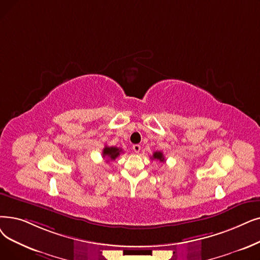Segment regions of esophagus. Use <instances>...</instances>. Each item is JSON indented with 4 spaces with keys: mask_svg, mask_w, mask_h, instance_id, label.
I'll list each match as a JSON object with an SVG mask.
<instances>
[{
    "mask_svg": "<svg viewBox=\"0 0 260 260\" xmlns=\"http://www.w3.org/2000/svg\"><path fill=\"white\" fill-rule=\"evenodd\" d=\"M140 150H141V146H140L139 144H135V145H133V151H134L135 153H139V152H140Z\"/></svg>",
    "mask_w": 260,
    "mask_h": 260,
    "instance_id": "1",
    "label": "esophagus"
}]
</instances>
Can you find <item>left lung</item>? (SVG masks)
Wrapping results in <instances>:
<instances>
[{
	"instance_id": "1",
	"label": "left lung",
	"mask_w": 260,
	"mask_h": 260,
	"mask_svg": "<svg viewBox=\"0 0 260 260\" xmlns=\"http://www.w3.org/2000/svg\"><path fill=\"white\" fill-rule=\"evenodd\" d=\"M152 159H157V160L164 162L165 161V157H164V154L161 152H155L153 154V156H152Z\"/></svg>"
}]
</instances>
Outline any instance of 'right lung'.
<instances>
[{"label": "right lung", "mask_w": 260, "mask_h": 260, "mask_svg": "<svg viewBox=\"0 0 260 260\" xmlns=\"http://www.w3.org/2000/svg\"><path fill=\"white\" fill-rule=\"evenodd\" d=\"M120 153H122V150L117 146H105L103 150V158H106L108 162L109 160H115Z\"/></svg>", "instance_id": "right-lung-1"}]
</instances>
